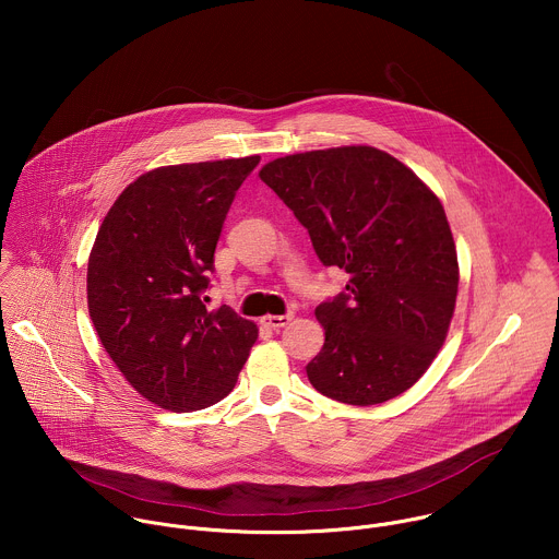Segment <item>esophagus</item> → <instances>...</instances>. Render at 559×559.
<instances>
[{
  "mask_svg": "<svg viewBox=\"0 0 559 559\" xmlns=\"http://www.w3.org/2000/svg\"><path fill=\"white\" fill-rule=\"evenodd\" d=\"M289 321H292V313H281V316L267 313V316L261 318V323H263L265 328H270V330H281V328L289 325Z\"/></svg>",
  "mask_w": 559,
  "mask_h": 559,
  "instance_id": "34e87169",
  "label": "esophagus"
}]
</instances>
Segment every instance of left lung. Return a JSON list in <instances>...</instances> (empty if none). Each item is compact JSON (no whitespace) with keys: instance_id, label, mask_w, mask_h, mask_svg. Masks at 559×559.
Listing matches in <instances>:
<instances>
[{"instance_id":"left-lung-1","label":"left lung","mask_w":559,"mask_h":559,"mask_svg":"<svg viewBox=\"0 0 559 559\" xmlns=\"http://www.w3.org/2000/svg\"><path fill=\"white\" fill-rule=\"evenodd\" d=\"M307 227L347 292L316 307L325 345L316 391L369 407L405 393L444 345L457 296V252L440 199L403 162L371 145L287 154L259 173Z\"/></svg>"}]
</instances>
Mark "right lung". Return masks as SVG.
<instances>
[{
  "instance_id": "right-lung-1",
  "label": "right lung",
  "mask_w": 559,
  "mask_h": 559,
  "mask_svg": "<svg viewBox=\"0 0 559 559\" xmlns=\"http://www.w3.org/2000/svg\"><path fill=\"white\" fill-rule=\"evenodd\" d=\"M261 156L154 168L108 210L88 259V311L123 378L186 414L234 389L259 328L203 289L236 190Z\"/></svg>"
}]
</instances>
